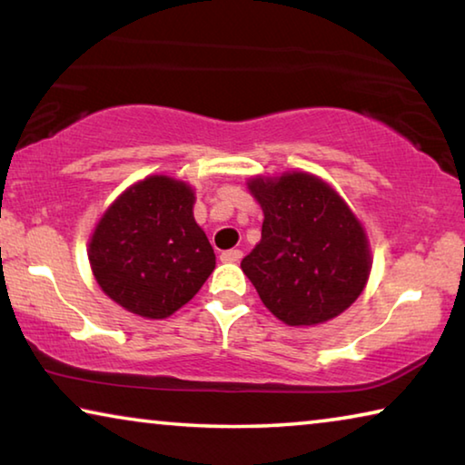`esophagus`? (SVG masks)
<instances>
[{"instance_id": "34e87169", "label": "esophagus", "mask_w": 465, "mask_h": 465, "mask_svg": "<svg viewBox=\"0 0 465 465\" xmlns=\"http://www.w3.org/2000/svg\"><path fill=\"white\" fill-rule=\"evenodd\" d=\"M222 262H240L242 261V250H225L222 252Z\"/></svg>"}]
</instances>
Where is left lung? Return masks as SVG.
<instances>
[{
	"label": "left lung",
	"mask_w": 465,
	"mask_h": 465,
	"mask_svg": "<svg viewBox=\"0 0 465 465\" xmlns=\"http://www.w3.org/2000/svg\"><path fill=\"white\" fill-rule=\"evenodd\" d=\"M261 203L262 238L242 271L287 326H316L363 293L371 252L363 225L341 194L308 172L250 178Z\"/></svg>",
	"instance_id": "8db88e82"
}]
</instances>
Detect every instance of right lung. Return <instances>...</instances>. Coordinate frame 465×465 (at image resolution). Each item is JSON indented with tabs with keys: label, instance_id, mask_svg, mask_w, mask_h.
I'll list each match as a JSON object with an SVG mask.
<instances>
[{
	"label": "right lung",
	"instance_id": "right-lung-1",
	"mask_svg": "<svg viewBox=\"0 0 465 465\" xmlns=\"http://www.w3.org/2000/svg\"><path fill=\"white\" fill-rule=\"evenodd\" d=\"M193 204V188L183 180L147 176L106 209L88 258L114 303L163 320L199 293L215 269V252L194 222Z\"/></svg>",
	"mask_w": 465,
	"mask_h": 465
}]
</instances>
